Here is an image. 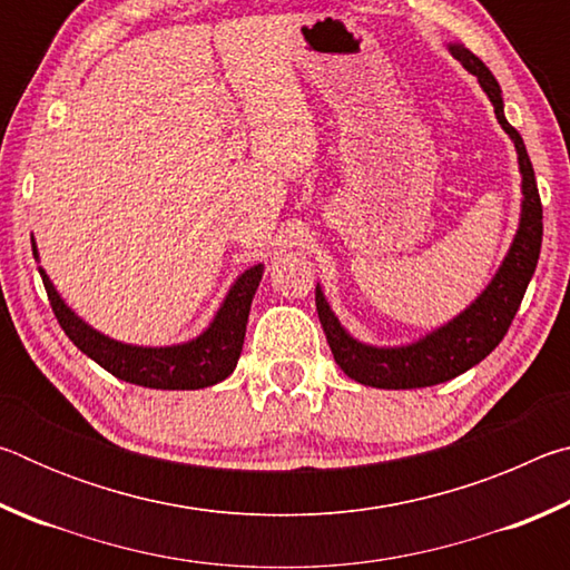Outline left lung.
<instances>
[{
  "mask_svg": "<svg viewBox=\"0 0 570 570\" xmlns=\"http://www.w3.org/2000/svg\"><path fill=\"white\" fill-rule=\"evenodd\" d=\"M450 52L465 65V70L478 77L482 90L488 92L495 108V118L503 130L513 138L518 150L520 173H523V210H520V226L510 246L503 266L490 286L472 302L458 320L440 326L438 332L424 336L410 346H394V350H377L352 340L344 326L336 320L326 304L322 288L316 286V312L324 326L326 342L334 354V362L342 366L346 377L380 390H417L432 384L448 382L458 374L468 372L470 366L485 360V356L503 342L508 326L513 324L518 306L523 302L525 288L533 278L538 266L540 244H543V206H540L535 173L530 166L525 142L520 132L505 120L503 95L493 72L482 65L480 57L472 55L468 47L450 45Z\"/></svg>",
  "mask_w": 570,
  "mask_h": 570,
  "instance_id": "8db88e82",
  "label": "left lung"
}]
</instances>
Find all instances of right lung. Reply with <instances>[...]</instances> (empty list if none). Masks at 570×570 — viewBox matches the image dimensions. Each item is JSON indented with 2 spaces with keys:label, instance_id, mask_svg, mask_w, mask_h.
Listing matches in <instances>:
<instances>
[{
  "label": "right lung",
  "instance_id": "right-lung-1",
  "mask_svg": "<svg viewBox=\"0 0 570 570\" xmlns=\"http://www.w3.org/2000/svg\"><path fill=\"white\" fill-rule=\"evenodd\" d=\"M32 254L37 258L35 240ZM262 274L264 266L258 264L236 278L224 306L218 308L214 324L198 340L178 346H132L95 332L80 316H75L72 308L55 292L50 276L40 268L45 292L57 322H60L77 350L98 362L102 370H108L112 377L150 390L210 387V384L224 382L236 370L246 336L250 302H254Z\"/></svg>",
  "mask_w": 570,
  "mask_h": 570
}]
</instances>
